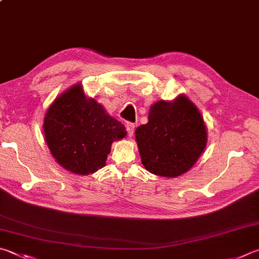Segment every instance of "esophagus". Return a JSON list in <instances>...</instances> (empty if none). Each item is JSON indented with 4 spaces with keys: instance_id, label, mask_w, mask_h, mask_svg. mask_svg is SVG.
Listing matches in <instances>:
<instances>
[{
    "instance_id": "34e87169",
    "label": "esophagus",
    "mask_w": 259,
    "mask_h": 259,
    "mask_svg": "<svg viewBox=\"0 0 259 259\" xmlns=\"http://www.w3.org/2000/svg\"><path fill=\"white\" fill-rule=\"evenodd\" d=\"M135 124L134 123H131V122H128V123L125 124V129H126V131H128V135H129V137H131V136L134 135V131H135Z\"/></svg>"
}]
</instances>
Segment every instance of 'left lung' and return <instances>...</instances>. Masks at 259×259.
Listing matches in <instances>:
<instances>
[{"mask_svg": "<svg viewBox=\"0 0 259 259\" xmlns=\"http://www.w3.org/2000/svg\"><path fill=\"white\" fill-rule=\"evenodd\" d=\"M135 134L143 165L159 177L176 178L189 171L207 144L203 116L185 95L155 103L148 122Z\"/></svg>", "mask_w": 259, "mask_h": 259, "instance_id": "left-lung-1", "label": "left lung"}]
</instances>
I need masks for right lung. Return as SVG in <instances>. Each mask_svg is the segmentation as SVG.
Listing matches in <instances>:
<instances>
[{"label":"right lung","mask_w":259,"mask_h":259,"mask_svg":"<svg viewBox=\"0 0 259 259\" xmlns=\"http://www.w3.org/2000/svg\"><path fill=\"white\" fill-rule=\"evenodd\" d=\"M44 136L52 155L74 175L87 176L105 165L114 140L124 138L120 121L84 95L80 83L56 98L46 112Z\"/></svg>","instance_id":"right-lung-1"}]
</instances>
